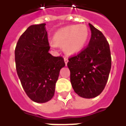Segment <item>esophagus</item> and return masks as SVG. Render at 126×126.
<instances>
[{
  "instance_id": "esophagus-1",
  "label": "esophagus",
  "mask_w": 126,
  "mask_h": 126,
  "mask_svg": "<svg viewBox=\"0 0 126 126\" xmlns=\"http://www.w3.org/2000/svg\"><path fill=\"white\" fill-rule=\"evenodd\" d=\"M64 60L65 64H66V65L67 64V63H68V62H69V60H68V58H67L66 57H64Z\"/></svg>"
}]
</instances>
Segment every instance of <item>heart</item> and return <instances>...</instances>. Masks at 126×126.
I'll use <instances>...</instances> for the list:
<instances>
[{
    "instance_id": "obj_1",
    "label": "heart",
    "mask_w": 126,
    "mask_h": 126,
    "mask_svg": "<svg viewBox=\"0 0 126 126\" xmlns=\"http://www.w3.org/2000/svg\"><path fill=\"white\" fill-rule=\"evenodd\" d=\"M89 30L83 25H71L57 30L53 35L52 46H63L66 54L74 55L79 53L87 41Z\"/></svg>"
}]
</instances>
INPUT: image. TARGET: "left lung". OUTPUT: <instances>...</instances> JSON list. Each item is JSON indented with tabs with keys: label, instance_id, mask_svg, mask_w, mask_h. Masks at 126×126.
I'll list each match as a JSON object with an SVG mask.
<instances>
[{
	"label": "left lung",
	"instance_id": "left-lung-1",
	"mask_svg": "<svg viewBox=\"0 0 126 126\" xmlns=\"http://www.w3.org/2000/svg\"><path fill=\"white\" fill-rule=\"evenodd\" d=\"M89 27L92 37L89 44L69 57L67 63L74 92L85 98L96 97L103 91L112 65L108 41L100 30L90 23Z\"/></svg>",
	"mask_w": 126,
	"mask_h": 126
}]
</instances>
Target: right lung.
<instances>
[{
	"instance_id": "obj_1",
	"label": "right lung",
	"mask_w": 126,
	"mask_h": 126,
	"mask_svg": "<svg viewBox=\"0 0 126 126\" xmlns=\"http://www.w3.org/2000/svg\"><path fill=\"white\" fill-rule=\"evenodd\" d=\"M45 23L32 25L22 34L15 48L18 76L27 96L36 103H46L54 96L62 56L54 57L50 49Z\"/></svg>"
}]
</instances>
